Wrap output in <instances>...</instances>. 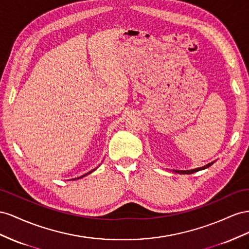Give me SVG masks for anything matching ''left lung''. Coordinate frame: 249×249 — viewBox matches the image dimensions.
Returning a JSON list of instances; mask_svg holds the SVG:
<instances>
[{"instance_id": "1", "label": "left lung", "mask_w": 249, "mask_h": 249, "mask_svg": "<svg viewBox=\"0 0 249 249\" xmlns=\"http://www.w3.org/2000/svg\"><path fill=\"white\" fill-rule=\"evenodd\" d=\"M212 164H214V162H211V164H209L207 166L201 167V168H197V169H194V170H188V171H182V170H178V171H176V170H174V172H177V173H179V174H192V173H194V172L199 171V170H202V169H205V168L210 167Z\"/></svg>"}]
</instances>
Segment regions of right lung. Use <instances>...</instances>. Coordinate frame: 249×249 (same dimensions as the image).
Returning <instances> with one entry per match:
<instances>
[{
    "instance_id": "add662e5",
    "label": "right lung",
    "mask_w": 249,
    "mask_h": 249,
    "mask_svg": "<svg viewBox=\"0 0 249 249\" xmlns=\"http://www.w3.org/2000/svg\"><path fill=\"white\" fill-rule=\"evenodd\" d=\"M90 172H91V171H90ZM90 172H89V174ZM85 175H87V174H85ZM85 175H83V176H85ZM83 176H81V177H83ZM79 178H80V177H79ZM77 179H78V178H77Z\"/></svg>"
}]
</instances>
